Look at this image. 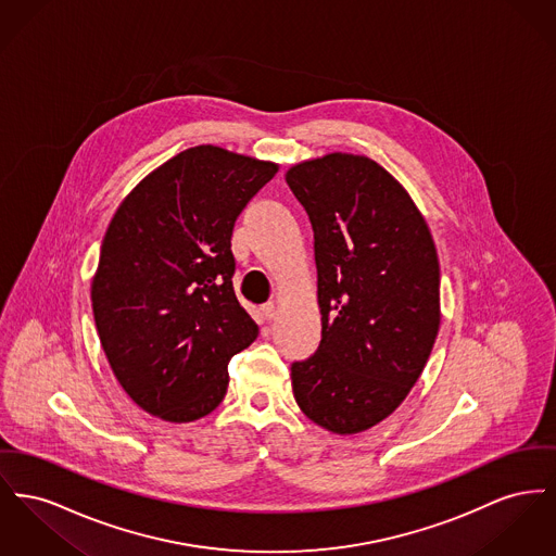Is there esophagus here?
<instances>
[{
    "label": "esophagus",
    "mask_w": 556,
    "mask_h": 556,
    "mask_svg": "<svg viewBox=\"0 0 556 556\" xmlns=\"http://www.w3.org/2000/svg\"><path fill=\"white\" fill-rule=\"evenodd\" d=\"M262 315H264L268 321L277 319V315H279V311H277V304H275V302H268V304H264V306H262Z\"/></svg>",
    "instance_id": "1"
}]
</instances>
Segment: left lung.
Listing matches in <instances>:
<instances>
[{
  "label": "left lung",
  "mask_w": 556,
  "mask_h": 556,
  "mask_svg": "<svg viewBox=\"0 0 556 556\" xmlns=\"http://www.w3.org/2000/svg\"><path fill=\"white\" fill-rule=\"evenodd\" d=\"M286 180L315 232L321 344L292 365L302 414L336 434L389 418L441 326L439 256L403 185L365 155L327 153Z\"/></svg>",
  "instance_id": "obj_1"
}]
</instances>
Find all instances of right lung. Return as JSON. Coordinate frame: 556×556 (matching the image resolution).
<instances>
[{
  "instance_id": "add662e5",
  "label": "right lung",
  "mask_w": 556,
  "mask_h": 556,
  "mask_svg": "<svg viewBox=\"0 0 556 556\" xmlns=\"http://www.w3.org/2000/svg\"><path fill=\"white\" fill-rule=\"evenodd\" d=\"M279 165L214 144L144 176L100 245L92 311L122 389L165 422H193L227 394L229 361L258 326L232 290L230 235Z\"/></svg>"
}]
</instances>
